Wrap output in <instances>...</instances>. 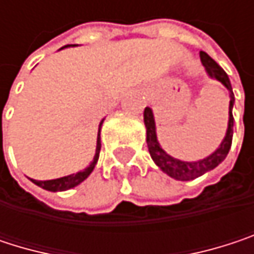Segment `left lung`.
<instances>
[{
    "mask_svg": "<svg viewBox=\"0 0 254 254\" xmlns=\"http://www.w3.org/2000/svg\"><path fill=\"white\" fill-rule=\"evenodd\" d=\"M200 59L201 63L204 64L207 73L212 77H215L216 80H219L221 83H224L229 91L232 92L231 88V82H229L228 75L225 73V70L204 51H200ZM232 106H234V94H231V101H229V122L227 135L221 144V147L210 154L209 157L198 160V162H181L178 159L171 157L169 154H166L162 147L159 145L157 136H156V125H154V118H153V112L151 109L145 107L144 110V124L147 127V145H148V151L151 159L154 160V163L171 178H175L178 181H191L195 178L201 177L203 174L215 169L219 163H222L228 154L231 144H232V132H234V118H232Z\"/></svg>",
    "mask_w": 254,
    "mask_h": 254,
    "instance_id": "1",
    "label": "left lung"
}]
</instances>
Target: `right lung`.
I'll return each instance as SVG.
<instances>
[{
    "label": "right lung",
    "instance_id": "right-lung-1",
    "mask_svg": "<svg viewBox=\"0 0 254 254\" xmlns=\"http://www.w3.org/2000/svg\"><path fill=\"white\" fill-rule=\"evenodd\" d=\"M67 47V45H66ZM64 48V47H63ZM103 125V121L100 124V129ZM100 150H101V139H100V130H98V138H97V148H95V156L92 159V162L82 171V172H77L73 175H69V177L57 178V179H51V181H35L32 179L33 184H36L38 187L44 188V190H48V191H66V190H70L73 187L79 185L82 181H85L86 178L89 177V174L94 171L97 162H98V157H100Z\"/></svg>",
    "mask_w": 254,
    "mask_h": 254
}]
</instances>
